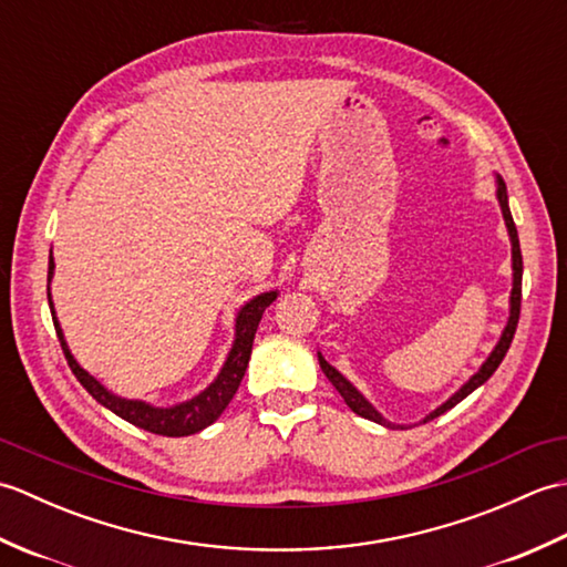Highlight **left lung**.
<instances>
[{
    "mask_svg": "<svg viewBox=\"0 0 567 567\" xmlns=\"http://www.w3.org/2000/svg\"><path fill=\"white\" fill-rule=\"evenodd\" d=\"M497 202H499V209H502V216H504V224H507V234H509V240H512V292H509V319H507V327H504L502 336L497 346L492 348V353L487 355V360L483 365H480V370L475 372L473 378H470L465 384H461V390L453 392L449 400H445L441 406L433 409V412H429L424 419L419 421V424H426V421L441 416L443 412H449V409H453L457 402H463L465 396L470 392H475L480 384H485L492 372H495L499 368V363L504 360V355H507L509 346H512V339H514V331H516V323H519V311H522V272H524V262H522V248H519V234H516V226H514V219H512V212H509V197H507V185H504V179L497 175ZM319 365L323 370V375L329 378V382L333 384L336 390H339V394L343 396V402L353 409V412L358 416L363 419H370L375 421V424L380 426H388V429H409L406 424H394V421L384 419L375 406H372L363 392H358L355 384L351 380H346L339 370H336L333 365H329L327 360H323V355L319 353Z\"/></svg>",
    "mask_w": 567,
    "mask_h": 567,
    "instance_id": "1",
    "label": "left lung"
}]
</instances>
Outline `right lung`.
Listing matches in <instances>:
<instances>
[{
  "label": "right lung",
  "mask_w": 567,
  "mask_h": 567,
  "mask_svg": "<svg viewBox=\"0 0 567 567\" xmlns=\"http://www.w3.org/2000/svg\"><path fill=\"white\" fill-rule=\"evenodd\" d=\"M53 270H55V260H53V250H51V258H48V305H51L58 339H60V346H63V353L68 358L70 370L75 372V378L80 380L82 388L87 390L102 406L110 409V412H114L116 416H122L124 421H128V424L146 429L151 433H158V436H192V433L207 429L209 424H214V421L221 416L228 402L234 400L240 380H244V375H246L250 351H252V339H256L262 311L277 299V290L260 292L252 299H248V302L238 309L231 351H228L219 375H216L207 384V388H204L199 394H195L187 402H179L173 406H153L151 402L126 400V396H118L112 390H106L104 384L94 375H90V372L78 363L75 355L70 353L63 329H60V321L55 317L53 299H51Z\"/></svg>",
  "instance_id": "add662e5"
}]
</instances>
